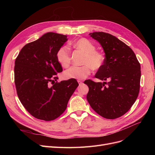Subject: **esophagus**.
Instances as JSON below:
<instances>
[{"mask_svg":"<svg viewBox=\"0 0 155 155\" xmlns=\"http://www.w3.org/2000/svg\"><path fill=\"white\" fill-rule=\"evenodd\" d=\"M78 83L79 84V85H81V84L83 83V81L82 80H78Z\"/></svg>","mask_w":155,"mask_h":155,"instance_id":"esophagus-1","label":"esophagus"}]
</instances>
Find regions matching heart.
I'll list each match as a JSON object with an SVG mask.
<instances>
[{"instance_id":"1","label":"heart","mask_w":155,"mask_h":155,"mask_svg":"<svg viewBox=\"0 0 155 155\" xmlns=\"http://www.w3.org/2000/svg\"><path fill=\"white\" fill-rule=\"evenodd\" d=\"M73 47L84 53L82 59L83 65L81 67H72L64 72L65 79H82L87 78L94 70L100 69L104 63V55L99 51L96 50L95 46L90 41L81 38L75 41ZM56 58L62 67H68L71 61L70 50L67 46L60 47L56 53Z\"/></svg>"}]
</instances>
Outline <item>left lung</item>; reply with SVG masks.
<instances>
[{
  "label": "left lung",
  "mask_w": 155,
  "mask_h": 155,
  "mask_svg": "<svg viewBox=\"0 0 155 155\" xmlns=\"http://www.w3.org/2000/svg\"><path fill=\"white\" fill-rule=\"evenodd\" d=\"M89 35L99 42L105 55L104 65L95 77L109 82L86 80L84 83L89 88L87 100L104 118H119L130 109L138 96L140 64L133 50L115 36L102 31Z\"/></svg>",
  "instance_id": "left-lung-1"
}]
</instances>
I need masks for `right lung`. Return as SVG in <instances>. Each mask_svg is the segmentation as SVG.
I'll list each match as a JSON object with an SVG mask.
<instances>
[{"label": "right lung", "instance_id": "obj_1", "mask_svg": "<svg viewBox=\"0 0 155 155\" xmlns=\"http://www.w3.org/2000/svg\"><path fill=\"white\" fill-rule=\"evenodd\" d=\"M67 40V35L48 32L26 44L15 59L18 97L27 111L37 119L51 121L58 118L79 85L75 79L55 82L57 74L63 71L56 53Z\"/></svg>", "mask_w": 155, "mask_h": 155}]
</instances>
